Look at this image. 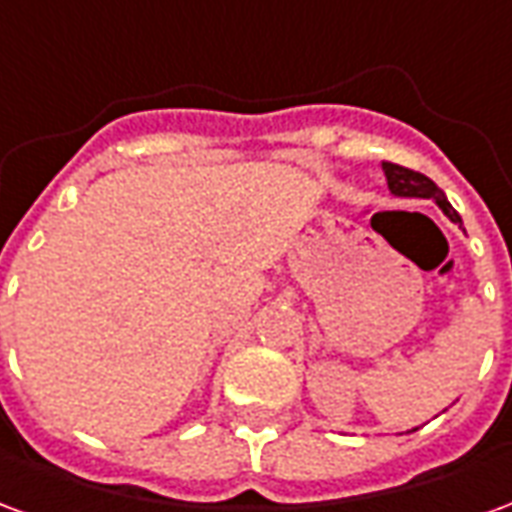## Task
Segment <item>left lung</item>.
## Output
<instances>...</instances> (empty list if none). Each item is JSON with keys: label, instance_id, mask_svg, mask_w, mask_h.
Listing matches in <instances>:
<instances>
[{"label": "left lung", "instance_id": "8db88e82", "mask_svg": "<svg viewBox=\"0 0 512 512\" xmlns=\"http://www.w3.org/2000/svg\"><path fill=\"white\" fill-rule=\"evenodd\" d=\"M381 167H384L386 186H389L392 194H397V197H425V200H436V205L450 216L452 222L461 224L458 211L452 208L450 202H447V197H444V191H441L428 175L414 172V169L408 167H400V164H389V161H384Z\"/></svg>", "mask_w": 512, "mask_h": 512}]
</instances>
